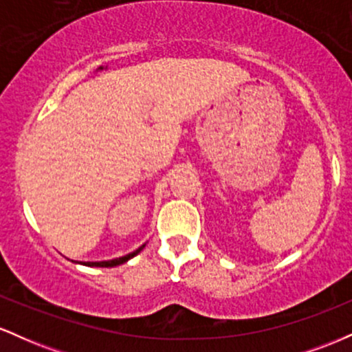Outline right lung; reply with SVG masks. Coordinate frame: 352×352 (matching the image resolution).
I'll return each mask as SVG.
<instances>
[{
	"mask_svg": "<svg viewBox=\"0 0 352 352\" xmlns=\"http://www.w3.org/2000/svg\"><path fill=\"white\" fill-rule=\"evenodd\" d=\"M144 246H145V245L140 246V248H137L135 252H132V253L125 254V256L116 258V260H109V261H87V263H84V265H87V266H99V268H112V266H119V265L125 263V261H129V260H131V258H134L137 253H140V252H142V250H144Z\"/></svg>",
	"mask_w": 352,
	"mask_h": 352,
	"instance_id": "obj_1",
	"label": "right lung"
}]
</instances>
